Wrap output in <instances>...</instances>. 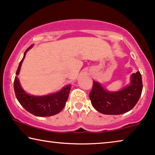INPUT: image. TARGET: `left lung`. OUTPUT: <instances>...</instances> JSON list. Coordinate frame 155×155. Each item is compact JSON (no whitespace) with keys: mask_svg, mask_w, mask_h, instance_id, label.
Instances as JSON below:
<instances>
[{"mask_svg":"<svg viewBox=\"0 0 155 155\" xmlns=\"http://www.w3.org/2000/svg\"><path fill=\"white\" fill-rule=\"evenodd\" d=\"M143 81L140 71L132 74L130 84L118 91H108L97 81H93L89 94L91 104L104 114H121L132 110L142 93Z\"/></svg>","mask_w":155,"mask_h":155,"instance_id":"obj_1","label":"left lung"}]
</instances>
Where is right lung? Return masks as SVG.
<instances>
[{"mask_svg":"<svg viewBox=\"0 0 155 155\" xmlns=\"http://www.w3.org/2000/svg\"><path fill=\"white\" fill-rule=\"evenodd\" d=\"M33 45H31L26 50L22 60L19 64L16 75H19L26 53ZM71 87V85H67L57 93L43 96H36L28 94L24 91L18 77H15L14 81V90L17 100L27 112L37 117H51L62 111L68 98Z\"/></svg>","mask_w":155,"mask_h":155,"instance_id":"1","label":"right lung"}]
</instances>
